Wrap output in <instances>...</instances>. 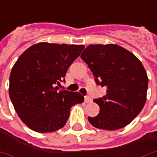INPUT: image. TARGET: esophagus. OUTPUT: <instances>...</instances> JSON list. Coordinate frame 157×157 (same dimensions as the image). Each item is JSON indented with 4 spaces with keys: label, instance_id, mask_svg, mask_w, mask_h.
<instances>
[{
    "label": "esophagus",
    "instance_id": "34e87169",
    "mask_svg": "<svg viewBox=\"0 0 157 157\" xmlns=\"http://www.w3.org/2000/svg\"><path fill=\"white\" fill-rule=\"evenodd\" d=\"M85 101L86 102V103H89V102H92V99L89 97V96H86L85 97Z\"/></svg>",
    "mask_w": 157,
    "mask_h": 157
}]
</instances>
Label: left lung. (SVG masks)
Returning <instances> with one entry per match:
<instances>
[{
	"instance_id": "obj_1",
	"label": "left lung",
	"mask_w": 157,
	"mask_h": 157,
	"mask_svg": "<svg viewBox=\"0 0 157 157\" xmlns=\"http://www.w3.org/2000/svg\"><path fill=\"white\" fill-rule=\"evenodd\" d=\"M81 58L92 71L97 85L106 86V94L94 101L100 113L88 117L94 127L117 130L140 113L147 99V72L137 57L117 44H91Z\"/></svg>"
}]
</instances>
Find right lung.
I'll use <instances>...</instances> for the list:
<instances>
[{
    "instance_id": "right-lung-1",
    "label": "right lung",
    "mask_w": 157,
    "mask_h": 157,
    "mask_svg": "<svg viewBox=\"0 0 157 157\" xmlns=\"http://www.w3.org/2000/svg\"><path fill=\"white\" fill-rule=\"evenodd\" d=\"M84 45L39 43L30 46L14 64L9 97L22 122L38 133L62 128L72 105L82 103L79 93L58 90L70 65Z\"/></svg>"
}]
</instances>
